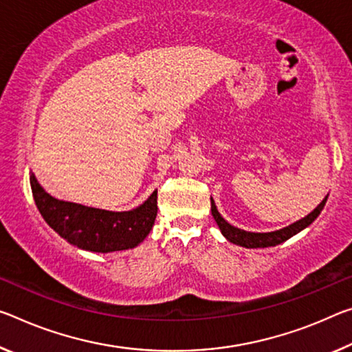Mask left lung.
<instances>
[{
    "mask_svg": "<svg viewBox=\"0 0 352 352\" xmlns=\"http://www.w3.org/2000/svg\"><path fill=\"white\" fill-rule=\"evenodd\" d=\"M326 200H327V197L322 200V202L318 205L310 214H307L300 221L294 222V224L288 226L285 228H282V230L270 232V233L244 232V230H241V228H236V227L230 226L224 219V217L219 214V211L216 210V205L213 202V199H211V214H213L214 221L217 222V226H219L222 235H224L230 243H235V244H238V246H243V248H248V249L270 248V246H277V244L287 241V239H289L293 235H296V233H299L300 230H304L305 227H309L311 222L316 219L318 214L321 213V210L324 208Z\"/></svg>",
    "mask_w": 352,
    "mask_h": 352,
    "instance_id": "left-lung-1",
    "label": "left lung"
}]
</instances>
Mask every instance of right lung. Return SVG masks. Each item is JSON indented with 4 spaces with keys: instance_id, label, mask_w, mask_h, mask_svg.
Wrapping results in <instances>:
<instances>
[{
    "instance_id": "1",
    "label": "right lung",
    "mask_w": 352,
    "mask_h": 352,
    "mask_svg": "<svg viewBox=\"0 0 352 352\" xmlns=\"http://www.w3.org/2000/svg\"><path fill=\"white\" fill-rule=\"evenodd\" d=\"M36 205L47 224L70 244L92 252H114L136 248L152 230L158 202L156 191L131 211H106L80 204L63 202L43 191L31 175Z\"/></svg>"
}]
</instances>
